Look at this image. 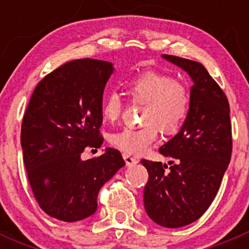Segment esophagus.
Returning <instances> with one entry per match:
<instances>
[{"label": "esophagus", "mask_w": 249, "mask_h": 249, "mask_svg": "<svg viewBox=\"0 0 249 249\" xmlns=\"http://www.w3.org/2000/svg\"><path fill=\"white\" fill-rule=\"evenodd\" d=\"M123 158H124L125 160V164H126V166H134V165H136L137 162V159H135V158L130 157L129 154H123Z\"/></svg>", "instance_id": "obj_1"}]
</instances>
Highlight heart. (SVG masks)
Returning a JSON list of instances; mask_svg holds the SVG:
<instances>
[{"mask_svg":"<svg viewBox=\"0 0 249 249\" xmlns=\"http://www.w3.org/2000/svg\"><path fill=\"white\" fill-rule=\"evenodd\" d=\"M125 92L136 104L143 105L137 129L125 127L110 135L112 145L131 155L142 154L157 140L158 130L176 134L185 122L190 108V92L184 83L157 71H144L123 83ZM119 95L110 91L102 101L101 113L106 122L114 123L122 114Z\"/></svg>","mask_w":249,"mask_h":249,"instance_id":"heart-1","label":"heart"}]
</instances>
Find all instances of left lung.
Listing matches in <instances>:
<instances>
[{
    "label": "left lung",
    "instance_id": "1",
    "mask_svg": "<svg viewBox=\"0 0 249 249\" xmlns=\"http://www.w3.org/2000/svg\"><path fill=\"white\" fill-rule=\"evenodd\" d=\"M193 80L190 108L179 132L159 148L176 160L170 166L142 160L148 182L143 201L148 217L165 228L199 219L214 200L231 159L230 107L224 91L200 62L162 55Z\"/></svg>",
    "mask_w": 249,
    "mask_h": 249
}]
</instances>
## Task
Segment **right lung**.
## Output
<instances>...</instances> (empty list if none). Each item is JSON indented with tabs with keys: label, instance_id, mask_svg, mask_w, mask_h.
Wrapping results in <instances>:
<instances>
[{
	"label": "right lung",
	"instance_id": "add662e5",
	"mask_svg": "<svg viewBox=\"0 0 249 249\" xmlns=\"http://www.w3.org/2000/svg\"><path fill=\"white\" fill-rule=\"evenodd\" d=\"M113 71L102 60L66 62L37 84L24 114L20 141L30 185L39 207L62 222L94 214L102 185L125 165L113 148L80 158L104 142L102 96Z\"/></svg>",
	"mask_w": 249,
	"mask_h": 249
}]
</instances>
